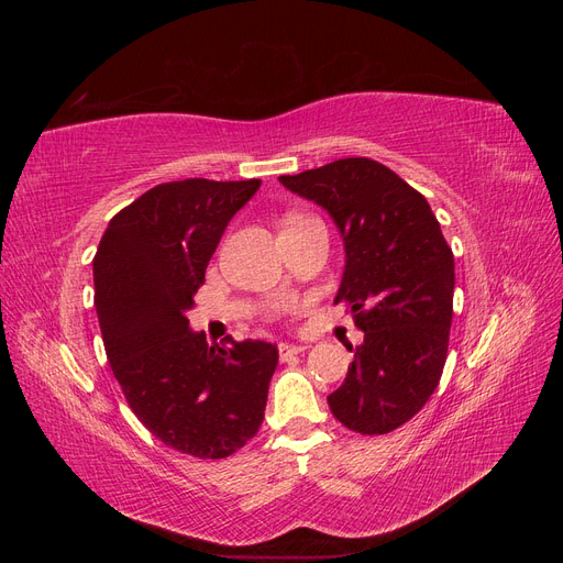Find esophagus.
<instances>
[{"instance_id": "esophagus-1", "label": "esophagus", "mask_w": 563, "mask_h": 563, "mask_svg": "<svg viewBox=\"0 0 563 563\" xmlns=\"http://www.w3.org/2000/svg\"><path fill=\"white\" fill-rule=\"evenodd\" d=\"M300 352H305V347H302V345H291V343H279V360H282V362H286V360H291V356H296V354H300Z\"/></svg>"}]
</instances>
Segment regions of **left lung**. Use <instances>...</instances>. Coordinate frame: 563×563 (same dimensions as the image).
Wrapping results in <instances>:
<instances>
[{"label": "left lung", "instance_id": "obj_1", "mask_svg": "<svg viewBox=\"0 0 563 563\" xmlns=\"http://www.w3.org/2000/svg\"><path fill=\"white\" fill-rule=\"evenodd\" d=\"M327 209L345 242L343 302L364 331L347 378L329 395L347 430L387 434L430 401L453 319V251L428 199L385 164L347 157L279 178Z\"/></svg>", "mask_w": 563, "mask_h": 563}]
</instances>
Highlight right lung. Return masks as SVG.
<instances>
[{"label":"right lung","instance_id":"obj_1","mask_svg":"<svg viewBox=\"0 0 563 563\" xmlns=\"http://www.w3.org/2000/svg\"><path fill=\"white\" fill-rule=\"evenodd\" d=\"M251 180L162 183L119 211L93 255V305L126 404L162 444L218 460L240 451L265 418L277 345H209L185 310Z\"/></svg>","mask_w":563,"mask_h":563}]
</instances>
